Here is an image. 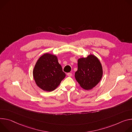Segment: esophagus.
Segmentation results:
<instances>
[{"label": "esophagus", "instance_id": "esophagus-1", "mask_svg": "<svg viewBox=\"0 0 132 132\" xmlns=\"http://www.w3.org/2000/svg\"><path fill=\"white\" fill-rule=\"evenodd\" d=\"M72 75L71 73H67V76H69V77H71Z\"/></svg>", "mask_w": 132, "mask_h": 132}]
</instances>
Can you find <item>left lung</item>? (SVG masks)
Masks as SVG:
<instances>
[{
  "instance_id": "8db88e82",
  "label": "left lung",
  "mask_w": 132,
  "mask_h": 132,
  "mask_svg": "<svg viewBox=\"0 0 132 132\" xmlns=\"http://www.w3.org/2000/svg\"><path fill=\"white\" fill-rule=\"evenodd\" d=\"M102 75V65L95 56L91 54L78 60L75 78L83 89H92L100 81Z\"/></svg>"
}]
</instances>
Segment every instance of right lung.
Masks as SVG:
<instances>
[{
    "label": "right lung",
    "mask_w": 132,
    "mask_h": 132,
    "mask_svg": "<svg viewBox=\"0 0 132 132\" xmlns=\"http://www.w3.org/2000/svg\"><path fill=\"white\" fill-rule=\"evenodd\" d=\"M33 76L40 88L50 92L55 90L65 78V73L59 63L57 57L46 53L37 61L34 69Z\"/></svg>",
    "instance_id": "1"
}]
</instances>
